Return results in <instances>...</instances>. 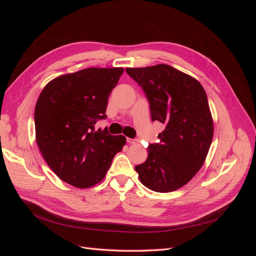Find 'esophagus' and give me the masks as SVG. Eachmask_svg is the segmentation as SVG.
<instances>
[{
    "mask_svg": "<svg viewBox=\"0 0 256 256\" xmlns=\"http://www.w3.org/2000/svg\"><path fill=\"white\" fill-rule=\"evenodd\" d=\"M127 142L129 144H136L138 142V140H136V138H127Z\"/></svg>",
    "mask_w": 256,
    "mask_h": 256,
    "instance_id": "obj_1",
    "label": "esophagus"
}]
</instances>
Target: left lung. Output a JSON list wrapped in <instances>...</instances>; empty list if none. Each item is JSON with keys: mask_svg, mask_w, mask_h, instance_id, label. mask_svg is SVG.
Returning <instances> with one entry per match:
<instances>
[{"mask_svg": "<svg viewBox=\"0 0 256 256\" xmlns=\"http://www.w3.org/2000/svg\"><path fill=\"white\" fill-rule=\"evenodd\" d=\"M148 100L152 120L166 126L159 143L150 144L144 164L134 168L141 182L156 192H171L202 168L214 136V122L200 83L174 67L159 64L126 68Z\"/></svg>", "mask_w": 256, "mask_h": 256, "instance_id": "8db88e82", "label": "left lung"}]
</instances>
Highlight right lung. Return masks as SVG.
<instances>
[{
    "mask_svg": "<svg viewBox=\"0 0 256 256\" xmlns=\"http://www.w3.org/2000/svg\"><path fill=\"white\" fill-rule=\"evenodd\" d=\"M122 72L116 67L88 68L60 76L38 97L37 145L52 171L76 188L102 182L126 144L124 136L95 130V124L106 118L108 98Z\"/></svg>",
    "mask_w": 256,
    "mask_h": 256,
    "instance_id": "obj_1",
    "label": "right lung"
}]
</instances>
